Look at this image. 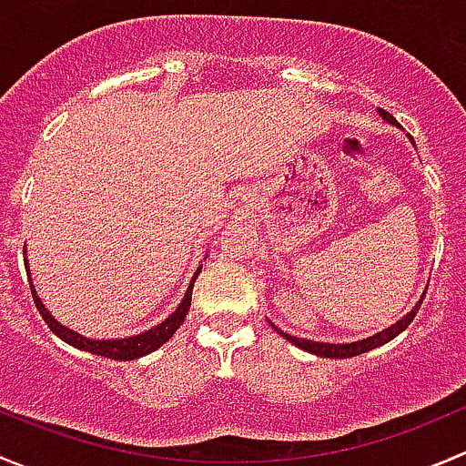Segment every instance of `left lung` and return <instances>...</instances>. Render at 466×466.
Here are the masks:
<instances>
[{"label":"left lung","mask_w":466,"mask_h":466,"mask_svg":"<svg viewBox=\"0 0 466 466\" xmlns=\"http://www.w3.org/2000/svg\"><path fill=\"white\" fill-rule=\"evenodd\" d=\"M377 112H379V116H381L383 121L388 123V126L400 127V123L395 121V116H390V114H388L386 109H377ZM409 141L412 143V146H415V141H412V137H409ZM424 294H426V291H424ZM424 294H421V299L417 300L415 307H412L409 314L401 316V319L397 320V323H392L390 328L381 329V332L372 334V337H368V339L352 340V343H320V340L299 339V337H291V334H285V332H282V329H278L276 325L271 323V320H268V323L273 325V329H276V332L280 334V337H285L287 340H289V343H294L296 348L305 350V352L316 354V357H328V359H350V357H357V354L370 352V350L379 348V345H383V343H388V340H392L395 337H400V334L404 332V329L409 328V325L412 323V319H415L417 309H420L421 300H424Z\"/></svg>","instance_id":"8db88e82"}]
</instances>
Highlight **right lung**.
<instances>
[{
    "label": "right lung",
    "instance_id": "obj_1",
    "mask_svg": "<svg viewBox=\"0 0 466 466\" xmlns=\"http://www.w3.org/2000/svg\"><path fill=\"white\" fill-rule=\"evenodd\" d=\"M24 253H26V251H24ZM24 262H26V273H31V268H28V260H24ZM199 271H201V267L198 268V271H195L193 280H190L188 289H186L184 300H181L179 307H177V309L172 311V314L167 316L166 320H161V323L155 325V328L146 329V332L134 334V337H127V339L100 340V339L83 337V334H78L76 329H69L66 325L57 323L54 316H51V311L46 309L45 305H42V300H40V296H37L33 282H31V291H33V300H35L37 311H40L42 319H45V323L49 325L51 332H54L57 339H62L65 343L74 345V348L83 350V352L98 354V357L114 359V361H134V359L146 357V354L155 352L157 348H161L166 340L172 339V334L179 329V325H184L186 314H188V309H190V300H193V287H195V280H198Z\"/></svg>",
    "mask_w": 466,
    "mask_h": 466
}]
</instances>
